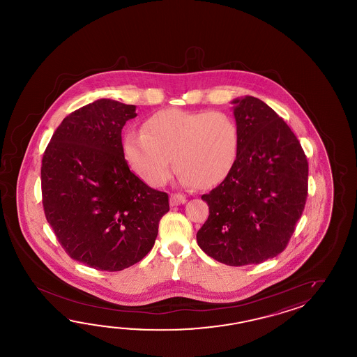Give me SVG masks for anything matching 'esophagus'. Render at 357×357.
Returning a JSON list of instances; mask_svg holds the SVG:
<instances>
[{"instance_id": "34e87169", "label": "esophagus", "mask_w": 357, "mask_h": 357, "mask_svg": "<svg viewBox=\"0 0 357 357\" xmlns=\"http://www.w3.org/2000/svg\"><path fill=\"white\" fill-rule=\"evenodd\" d=\"M185 202H186V197H183L182 194L175 192V194L169 195V203H171V205L183 204Z\"/></svg>"}]
</instances>
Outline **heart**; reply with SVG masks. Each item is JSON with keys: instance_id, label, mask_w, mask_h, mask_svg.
Wrapping results in <instances>:
<instances>
[{"instance_id": "b5f03b06", "label": "heart", "mask_w": 357, "mask_h": 357, "mask_svg": "<svg viewBox=\"0 0 357 357\" xmlns=\"http://www.w3.org/2000/svg\"><path fill=\"white\" fill-rule=\"evenodd\" d=\"M123 155L145 183L160 186L172 172L183 185L211 188L235 165L238 128L223 111L163 109L145 120L142 132L123 139Z\"/></svg>"}]
</instances>
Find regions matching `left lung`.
<instances>
[{
	"label": "left lung",
	"instance_id": "1",
	"mask_svg": "<svg viewBox=\"0 0 357 357\" xmlns=\"http://www.w3.org/2000/svg\"><path fill=\"white\" fill-rule=\"evenodd\" d=\"M234 103L238 152L225 180L202 197L209 217L197 240L211 258L243 266L287 248L306 203L309 163L296 135L263 100Z\"/></svg>",
	"mask_w": 357,
	"mask_h": 357
}]
</instances>
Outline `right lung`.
I'll return each mask as SVG.
<instances>
[{"instance_id": "1", "label": "right lung", "mask_w": 357, "mask_h": 357, "mask_svg": "<svg viewBox=\"0 0 357 357\" xmlns=\"http://www.w3.org/2000/svg\"><path fill=\"white\" fill-rule=\"evenodd\" d=\"M135 106L99 99L66 116L42 158L47 222L70 258L117 272L152 250L168 194L130 171L121 131Z\"/></svg>"}]
</instances>
